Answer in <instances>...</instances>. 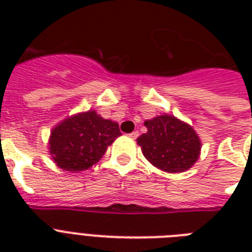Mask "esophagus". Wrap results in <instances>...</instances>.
Returning a JSON list of instances; mask_svg holds the SVG:
<instances>
[{
	"instance_id": "1",
	"label": "esophagus",
	"mask_w": 252,
	"mask_h": 252,
	"mask_svg": "<svg viewBox=\"0 0 252 252\" xmlns=\"http://www.w3.org/2000/svg\"><path fill=\"white\" fill-rule=\"evenodd\" d=\"M129 137L132 138H137L138 137V130H133L132 133H129Z\"/></svg>"
}]
</instances>
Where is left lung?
Returning a JSON list of instances; mask_svg holds the SVG:
<instances>
[{
	"label": "left lung",
	"instance_id": "8db88e82",
	"mask_svg": "<svg viewBox=\"0 0 252 252\" xmlns=\"http://www.w3.org/2000/svg\"><path fill=\"white\" fill-rule=\"evenodd\" d=\"M148 132L137 138L145 158L166 172H183L199 159L201 141L191 126L175 116L146 120Z\"/></svg>",
	"mask_w": 252,
	"mask_h": 252
}]
</instances>
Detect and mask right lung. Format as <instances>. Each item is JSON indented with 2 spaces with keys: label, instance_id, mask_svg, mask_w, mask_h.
Wrapping results in <instances>:
<instances>
[{
  "label": "right lung",
  "instance_id": "obj_1",
  "mask_svg": "<svg viewBox=\"0 0 252 252\" xmlns=\"http://www.w3.org/2000/svg\"><path fill=\"white\" fill-rule=\"evenodd\" d=\"M118 123L103 119L95 111L66 118L52 129L48 149L65 171H84L95 165L120 136Z\"/></svg>",
  "mask_w": 252,
  "mask_h": 252
}]
</instances>
